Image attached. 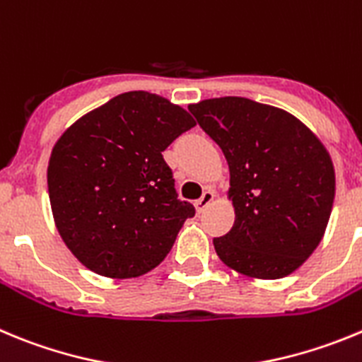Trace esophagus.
Segmentation results:
<instances>
[{
  "label": "esophagus",
  "mask_w": 362,
  "mask_h": 362,
  "mask_svg": "<svg viewBox=\"0 0 362 362\" xmlns=\"http://www.w3.org/2000/svg\"><path fill=\"white\" fill-rule=\"evenodd\" d=\"M214 199H215L214 190H210V188H208V190H204L203 195H201V197H199L197 201H195V208H197L199 214L206 210V208L211 204V201H214Z\"/></svg>",
  "instance_id": "esophagus-1"
}]
</instances>
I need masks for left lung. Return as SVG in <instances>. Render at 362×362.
<instances>
[{"instance_id": "8db88e82", "label": "left lung", "mask_w": 362, "mask_h": 362, "mask_svg": "<svg viewBox=\"0 0 362 362\" xmlns=\"http://www.w3.org/2000/svg\"><path fill=\"white\" fill-rule=\"evenodd\" d=\"M188 111L230 167L235 224L214 238L218 258L262 280L296 271L332 211L336 174L327 148L293 115L250 98H210Z\"/></svg>"}]
</instances>
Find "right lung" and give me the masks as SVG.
<instances>
[{
	"label": "right lung",
	"mask_w": 362,
	"mask_h": 362,
	"mask_svg": "<svg viewBox=\"0 0 362 362\" xmlns=\"http://www.w3.org/2000/svg\"><path fill=\"white\" fill-rule=\"evenodd\" d=\"M195 125L167 98L129 91L78 118L53 147L48 194L62 240L88 269L136 278L174 246L194 204L161 152Z\"/></svg>",
	"instance_id": "1"
}]
</instances>
